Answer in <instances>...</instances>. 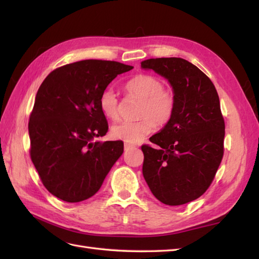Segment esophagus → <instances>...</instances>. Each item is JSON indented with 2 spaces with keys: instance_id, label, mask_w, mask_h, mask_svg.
I'll list each match as a JSON object with an SVG mask.
<instances>
[{
  "instance_id": "esophagus-1",
  "label": "esophagus",
  "mask_w": 259,
  "mask_h": 259,
  "mask_svg": "<svg viewBox=\"0 0 259 259\" xmlns=\"http://www.w3.org/2000/svg\"><path fill=\"white\" fill-rule=\"evenodd\" d=\"M134 148H135V146H133V145L124 144V150H125V151H128V150H130V149H134Z\"/></svg>"
}]
</instances>
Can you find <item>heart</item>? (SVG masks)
I'll list each match as a JSON object with an SVG mask.
<instances>
[{"label": "heart", "mask_w": 259, "mask_h": 259, "mask_svg": "<svg viewBox=\"0 0 259 259\" xmlns=\"http://www.w3.org/2000/svg\"><path fill=\"white\" fill-rule=\"evenodd\" d=\"M126 95L141 100L138 109V121H124L111 128L113 139L125 144H138L148 135L153 133L156 125H164L172 119L177 99L172 90L164 88L158 76L149 73H138L126 81L124 85ZM101 112L110 120L120 117V103L117 93L112 89H106L99 99Z\"/></svg>", "instance_id": "b5f03b06"}]
</instances>
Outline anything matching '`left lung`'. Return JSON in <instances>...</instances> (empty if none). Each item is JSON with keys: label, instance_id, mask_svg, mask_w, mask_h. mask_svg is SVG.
Masks as SVG:
<instances>
[{"label": "left lung", "instance_id": "obj_1", "mask_svg": "<svg viewBox=\"0 0 259 259\" xmlns=\"http://www.w3.org/2000/svg\"><path fill=\"white\" fill-rule=\"evenodd\" d=\"M164 76L177 99L172 119L142 145L145 180L157 199L179 206L199 198L211 185L224 156L225 121L216 88L196 65L181 58L141 62Z\"/></svg>", "mask_w": 259, "mask_h": 259}]
</instances>
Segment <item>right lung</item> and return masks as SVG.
<instances>
[{
    "instance_id": "1",
    "label": "right lung",
    "mask_w": 259,
    "mask_h": 259,
    "mask_svg": "<svg viewBox=\"0 0 259 259\" xmlns=\"http://www.w3.org/2000/svg\"><path fill=\"white\" fill-rule=\"evenodd\" d=\"M131 69L83 60L53 70L38 88L29 121L30 157L43 186L59 199L79 202L92 197L122 155V141L93 139L108 133L99 106L101 93Z\"/></svg>"
}]
</instances>
